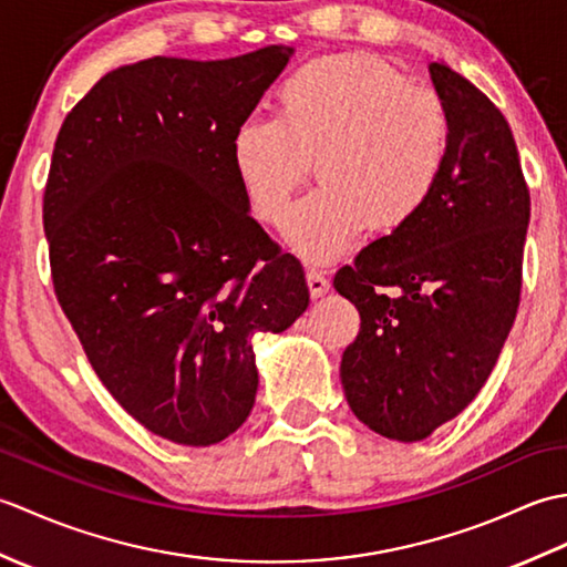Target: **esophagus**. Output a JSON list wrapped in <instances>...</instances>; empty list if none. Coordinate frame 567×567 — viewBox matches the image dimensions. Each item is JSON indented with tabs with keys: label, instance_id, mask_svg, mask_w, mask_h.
<instances>
[{
	"label": "esophagus",
	"instance_id": "obj_1",
	"mask_svg": "<svg viewBox=\"0 0 567 567\" xmlns=\"http://www.w3.org/2000/svg\"><path fill=\"white\" fill-rule=\"evenodd\" d=\"M307 285H309V295H311V297L327 295L329 287H331L327 272L319 270V268H309V270H307Z\"/></svg>",
	"mask_w": 567,
	"mask_h": 567
}]
</instances>
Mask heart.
Wrapping results in <instances>:
<instances>
[{"label": "heart", "instance_id": "b5f03b06", "mask_svg": "<svg viewBox=\"0 0 567 567\" xmlns=\"http://www.w3.org/2000/svg\"><path fill=\"white\" fill-rule=\"evenodd\" d=\"M453 126L433 90L388 60L341 53L297 68L275 94V116L236 128L231 161L250 212L285 221L317 161L319 187L287 221L307 258H329L368 226L392 234L429 207L449 171Z\"/></svg>", "mask_w": 567, "mask_h": 567}]
</instances>
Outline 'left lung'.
<instances>
[{
  "label": "left lung",
  "mask_w": 567,
  "mask_h": 567,
  "mask_svg": "<svg viewBox=\"0 0 567 567\" xmlns=\"http://www.w3.org/2000/svg\"><path fill=\"white\" fill-rule=\"evenodd\" d=\"M431 80L449 106V171L429 207L336 272L360 315L341 382L380 436L421 441L483 390L522 297L532 197L507 118L443 63Z\"/></svg>",
  "instance_id": "8db88e82"
}]
</instances>
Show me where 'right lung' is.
Here are the masks:
<instances>
[{
	"instance_id": "add662e5",
	"label": "right lung",
	"mask_w": 567,
	"mask_h": 567,
	"mask_svg": "<svg viewBox=\"0 0 567 567\" xmlns=\"http://www.w3.org/2000/svg\"><path fill=\"white\" fill-rule=\"evenodd\" d=\"M292 55H155L72 106L43 192L53 290L92 370L138 424L212 445L258 390L252 336L309 307L302 265L248 214L236 128Z\"/></svg>"
}]
</instances>
